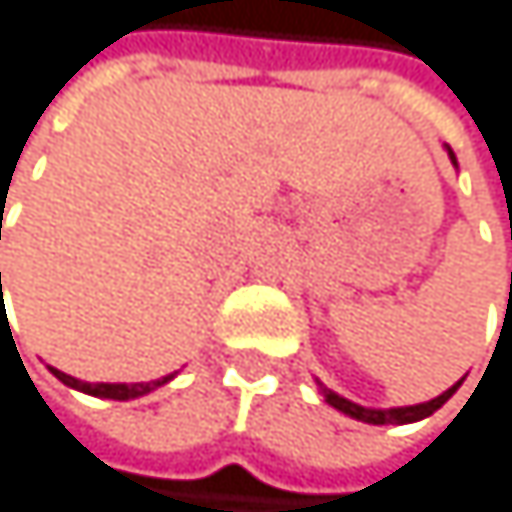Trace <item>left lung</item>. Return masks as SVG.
Returning a JSON list of instances; mask_svg holds the SVG:
<instances>
[{
  "instance_id": "8db88e82",
  "label": "left lung",
  "mask_w": 512,
  "mask_h": 512,
  "mask_svg": "<svg viewBox=\"0 0 512 512\" xmlns=\"http://www.w3.org/2000/svg\"><path fill=\"white\" fill-rule=\"evenodd\" d=\"M448 159L458 165V159H455V153H451V150H448ZM316 384H319V381H316ZM458 387H461V381H458L455 387H448L442 396L430 399V402H421V405H405V408H365V405H356V402H350V399L338 396L334 390H328L325 384H319V393L325 396V402H328L331 408L344 411V415H350V418H356V421H362V424H415V421L430 418L436 408H442V405L451 399V393H455Z\"/></svg>"
}]
</instances>
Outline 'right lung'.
Instances as JSON below:
<instances>
[{
    "mask_svg": "<svg viewBox=\"0 0 512 512\" xmlns=\"http://www.w3.org/2000/svg\"><path fill=\"white\" fill-rule=\"evenodd\" d=\"M51 375H54L57 381H61V384H67V387H73V390H82V393H88V396H101V399H119V402H125V399H137V396L153 393L156 387L168 384L174 375H178V371H174V375L159 378V381H147V384H88V381H79V378H73V375H64V371H57V368H51Z\"/></svg>",
    "mask_w": 512,
    "mask_h": 512,
    "instance_id": "obj_1",
    "label": "right lung"
}]
</instances>
